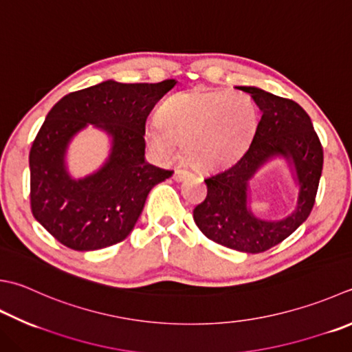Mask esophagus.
<instances>
[{
    "mask_svg": "<svg viewBox=\"0 0 352 352\" xmlns=\"http://www.w3.org/2000/svg\"><path fill=\"white\" fill-rule=\"evenodd\" d=\"M186 177H189V172L184 170V169H177L174 172V180L175 182H183Z\"/></svg>",
    "mask_w": 352,
    "mask_h": 352,
    "instance_id": "esophagus-1",
    "label": "esophagus"
}]
</instances>
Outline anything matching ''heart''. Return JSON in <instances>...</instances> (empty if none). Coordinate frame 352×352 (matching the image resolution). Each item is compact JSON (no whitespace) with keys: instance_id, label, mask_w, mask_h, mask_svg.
<instances>
[{"instance_id":"obj_1","label":"heart","mask_w":352,"mask_h":352,"mask_svg":"<svg viewBox=\"0 0 352 352\" xmlns=\"http://www.w3.org/2000/svg\"><path fill=\"white\" fill-rule=\"evenodd\" d=\"M158 125L146 131L149 148L160 157L175 153L183 143L184 155L197 168L215 169L241 155L256 128V107L244 93H178L163 102Z\"/></svg>"}]
</instances>
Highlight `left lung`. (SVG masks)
I'll return each mask as SVG.
<instances>
[{"instance_id":"left-lung-1","label":"left lung","mask_w":352,"mask_h":352,"mask_svg":"<svg viewBox=\"0 0 352 352\" xmlns=\"http://www.w3.org/2000/svg\"><path fill=\"white\" fill-rule=\"evenodd\" d=\"M250 94L263 116L250 146L229 168L204 178L208 195L194 209L198 229L229 249L261 253L278 245L305 221L316 201L323 166V148L311 119L299 103L254 87ZM276 155L290 157L301 184L298 208L280 222H264L246 209V186L262 164Z\"/></svg>"}]
</instances>
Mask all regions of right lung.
Listing matches in <instances>:
<instances>
[{
    "label": "right lung",
    "mask_w": 352,
    "mask_h": 352,
    "mask_svg": "<svg viewBox=\"0 0 352 352\" xmlns=\"http://www.w3.org/2000/svg\"><path fill=\"white\" fill-rule=\"evenodd\" d=\"M175 84L107 80L64 96L50 109L29 155L30 209L60 244L88 252L120 243L134 229L149 190L174 174L144 162L143 135L149 113ZM87 122L111 133L113 149L105 167L76 182L66 174L63 154Z\"/></svg>",
    "instance_id": "right-lung-1"
}]
</instances>
